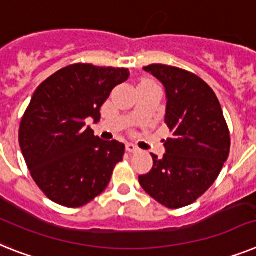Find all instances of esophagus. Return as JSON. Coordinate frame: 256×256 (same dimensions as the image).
<instances>
[{
  "mask_svg": "<svg viewBox=\"0 0 256 256\" xmlns=\"http://www.w3.org/2000/svg\"><path fill=\"white\" fill-rule=\"evenodd\" d=\"M126 151H128V154H135V152L139 151V148L136 147V146L132 144V143H128V144H126Z\"/></svg>",
  "mask_w": 256,
  "mask_h": 256,
  "instance_id": "obj_1",
  "label": "esophagus"
}]
</instances>
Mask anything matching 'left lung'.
Returning <instances> with one entry per match:
<instances>
[{
	"label": "left lung",
	"instance_id": "obj_1",
	"mask_svg": "<svg viewBox=\"0 0 256 256\" xmlns=\"http://www.w3.org/2000/svg\"><path fill=\"white\" fill-rule=\"evenodd\" d=\"M162 83L166 95L165 124L172 138L164 140L162 158L139 184L168 208L191 204L211 188L230 150L222 109L212 88L192 72L166 65L146 66Z\"/></svg>",
	"mask_w": 256,
	"mask_h": 256
}]
</instances>
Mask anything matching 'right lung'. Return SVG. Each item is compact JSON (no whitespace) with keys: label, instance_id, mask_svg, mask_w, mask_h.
Returning a JSON list of instances; mask_svg holds the SVG:
<instances>
[{"label":"right lung","instance_id":"1","mask_svg":"<svg viewBox=\"0 0 256 256\" xmlns=\"http://www.w3.org/2000/svg\"><path fill=\"white\" fill-rule=\"evenodd\" d=\"M128 68L66 66L38 86L19 128V144L34 181L52 202L78 208L106 188L124 144L102 140L86 126L100 121L112 90Z\"/></svg>","mask_w":256,"mask_h":256}]
</instances>
